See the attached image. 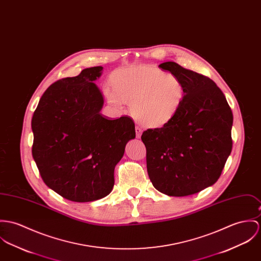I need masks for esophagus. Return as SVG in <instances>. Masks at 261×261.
I'll list each match as a JSON object with an SVG mask.
<instances>
[{
  "label": "esophagus",
  "instance_id": "1",
  "mask_svg": "<svg viewBox=\"0 0 261 261\" xmlns=\"http://www.w3.org/2000/svg\"><path fill=\"white\" fill-rule=\"evenodd\" d=\"M142 133V128H141V127H139V126H136V136H137V138H138V139H140V138H141Z\"/></svg>",
  "mask_w": 261,
  "mask_h": 261
}]
</instances>
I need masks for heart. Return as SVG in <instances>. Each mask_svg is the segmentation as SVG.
<instances>
[{
    "label": "heart",
    "mask_w": 261,
    "mask_h": 261,
    "mask_svg": "<svg viewBox=\"0 0 261 261\" xmlns=\"http://www.w3.org/2000/svg\"><path fill=\"white\" fill-rule=\"evenodd\" d=\"M110 87L106 89L108 101L117 108L130 102L133 117L148 128H161L170 123L186 99L181 80L150 64L116 70L110 76Z\"/></svg>",
    "instance_id": "heart-1"
}]
</instances>
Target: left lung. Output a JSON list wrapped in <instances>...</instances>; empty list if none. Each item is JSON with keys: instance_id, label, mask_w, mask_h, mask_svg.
I'll return each mask as SVG.
<instances>
[{"instance_id": "left-lung-1", "label": "left lung", "mask_w": 261, "mask_h": 261, "mask_svg": "<svg viewBox=\"0 0 261 261\" xmlns=\"http://www.w3.org/2000/svg\"><path fill=\"white\" fill-rule=\"evenodd\" d=\"M184 83L186 99L173 120L142 133L152 186L169 196H187L214 185L232 149L233 116L210 77L174 62L159 66Z\"/></svg>"}]
</instances>
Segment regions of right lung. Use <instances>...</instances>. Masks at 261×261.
I'll use <instances>...</instances> for the list:
<instances>
[{
  "label": "right lung",
  "instance_id": "right-lung-1",
  "mask_svg": "<svg viewBox=\"0 0 261 261\" xmlns=\"http://www.w3.org/2000/svg\"><path fill=\"white\" fill-rule=\"evenodd\" d=\"M101 71L85 69L50 85L32 119V153L44 182L74 202L110 194L115 167L136 138L130 118L108 119L99 113L103 96L93 82Z\"/></svg>",
  "mask_w": 261,
  "mask_h": 261
}]
</instances>
